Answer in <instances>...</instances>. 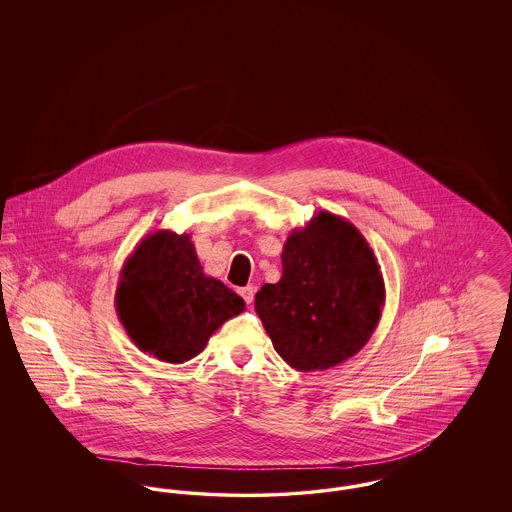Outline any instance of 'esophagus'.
Here are the masks:
<instances>
[{
    "mask_svg": "<svg viewBox=\"0 0 512 512\" xmlns=\"http://www.w3.org/2000/svg\"><path fill=\"white\" fill-rule=\"evenodd\" d=\"M240 295L244 297V301L247 305H251L253 299H255V288H253V286H245V288L240 290Z\"/></svg>",
    "mask_w": 512,
    "mask_h": 512,
    "instance_id": "1",
    "label": "esophagus"
}]
</instances>
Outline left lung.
<instances>
[{
    "mask_svg": "<svg viewBox=\"0 0 512 512\" xmlns=\"http://www.w3.org/2000/svg\"><path fill=\"white\" fill-rule=\"evenodd\" d=\"M386 303L382 270L365 236L320 211L295 228L282 251V278L255 295L276 353L301 370H326L359 353Z\"/></svg>",
    "mask_w": 512,
    "mask_h": 512,
    "instance_id": "left-lung-1",
    "label": "left lung"
}]
</instances>
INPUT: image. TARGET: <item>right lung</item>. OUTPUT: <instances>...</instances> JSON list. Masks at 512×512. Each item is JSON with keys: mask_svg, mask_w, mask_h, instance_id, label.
Wrapping results in <instances>:
<instances>
[{"mask_svg": "<svg viewBox=\"0 0 512 512\" xmlns=\"http://www.w3.org/2000/svg\"><path fill=\"white\" fill-rule=\"evenodd\" d=\"M117 315L134 345L182 365L199 355L220 326L238 317L244 299L203 272L188 234H147L124 261Z\"/></svg>", "mask_w": 512, "mask_h": 512, "instance_id": "add662e5", "label": "right lung"}]
</instances>
